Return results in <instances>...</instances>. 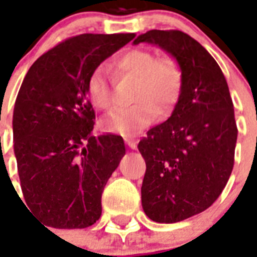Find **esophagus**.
<instances>
[{"mask_svg": "<svg viewBox=\"0 0 257 257\" xmlns=\"http://www.w3.org/2000/svg\"><path fill=\"white\" fill-rule=\"evenodd\" d=\"M125 143L129 145V148L136 149L137 148V141L133 137H125Z\"/></svg>", "mask_w": 257, "mask_h": 257, "instance_id": "34e87169", "label": "esophagus"}]
</instances>
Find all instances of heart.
I'll use <instances>...</instances> for the list:
<instances>
[{"mask_svg":"<svg viewBox=\"0 0 257 257\" xmlns=\"http://www.w3.org/2000/svg\"><path fill=\"white\" fill-rule=\"evenodd\" d=\"M113 73L121 80H136L131 108L120 109L102 121L105 132L128 136L148 126L159 113L169 112L179 101L184 72L173 56L159 57L155 50L133 48L112 62ZM114 78L104 66H96L86 80V94L96 108L109 110L114 105Z\"/></svg>","mask_w":257,"mask_h":257,"instance_id":"b5f03b06","label":"heart"}]
</instances>
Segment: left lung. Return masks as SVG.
Here are the masks:
<instances>
[{
    "mask_svg": "<svg viewBox=\"0 0 257 257\" xmlns=\"http://www.w3.org/2000/svg\"><path fill=\"white\" fill-rule=\"evenodd\" d=\"M156 44L180 62L183 90L168 120L139 143L147 164L141 203L157 223H177L211 207L235 163L237 126L216 60L181 30H149L133 44Z\"/></svg>",
    "mask_w": 257,
    "mask_h": 257,
    "instance_id": "1",
    "label": "left lung"
}]
</instances>
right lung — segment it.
I'll return each mask as SVG.
<instances>
[{"instance_id":"right-lung-1","label":"right lung","mask_w":257,"mask_h":257,"mask_svg":"<svg viewBox=\"0 0 257 257\" xmlns=\"http://www.w3.org/2000/svg\"><path fill=\"white\" fill-rule=\"evenodd\" d=\"M136 37L84 33L66 38L28 70L13 112L14 155L25 203L53 228L93 225L101 195L125 155L122 137L92 136L89 73Z\"/></svg>"}]
</instances>
